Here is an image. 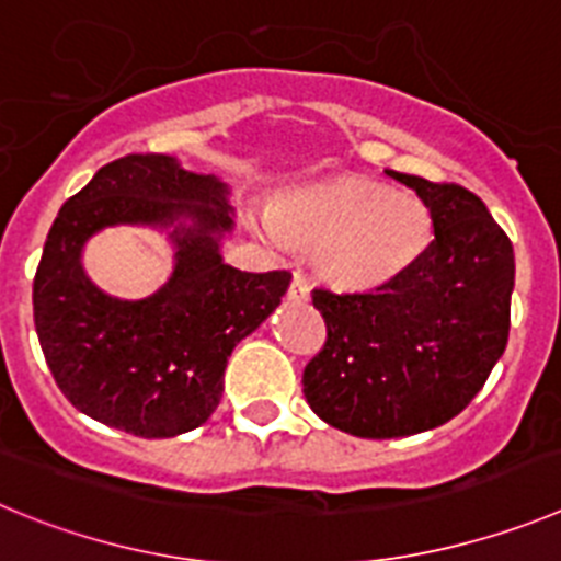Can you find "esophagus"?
<instances>
[{"instance_id": "obj_1", "label": "esophagus", "mask_w": 561, "mask_h": 561, "mask_svg": "<svg viewBox=\"0 0 561 561\" xmlns=\"http://www.w3.org/2000/svg\"><path fill=\"white\" fill-rule=\"evenodd\" d=\"M287 296H290L293 301H307V296H310V285L305 282V276L296 274L290 282V290H287Z\"/></svg>"}]
</instances>
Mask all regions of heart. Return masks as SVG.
Masks as SVG:
<instances>
[{"label":"heart","mask_w":561,"mask_h":561,"mask_svg":"<svg viewBox=\"0 0 561 561\" xmlns=\"http://www.w3.org/2000/svg\"><path fill=\"white\" fill-rule=\"evenodd\" d=\"M260 231L274 243L318 249V265L337 285H380L431 243V211L416 195L366 179H341L293 195Z\"/></svg>","instance_id":"b5f03b06"}]
</instances>
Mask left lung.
<instances>
[{
    "instance_id": "8db88e82",
    "label": "left lung",
    "mask_w": 561,
    "mask_h": 561,
    "mask_svg": "<svg viewBox=\"0 0 561 561\" xmlns=\"http://www.w3.org/2000/svg\"><path fill=\"white\" fill-rule=\"evenodd\" d=\"M427 206L433 240L371 290H312L327 341L305 366V397L327 425L397 438L450 422L508 341L514 251L486 204L458 184L386 170Z\"/></svg>"
}]
</instances>
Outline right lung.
<instances>
[{
    "label": "right lung",
    "mask_w": 561,
    "mask_h": 561,
    "mask_svg": "<svg viewBox=\"0 0 561 561\" xmlns=\"http://www.w3.org/2000/svg\"><path fill=\"white\" fill-rule=\"evenodd\" d=\"M117 222L176 224L174 276L148 300L105 297L82 274L84 240ZM231 226L226 184L161 153L111 161L60 206L33 279V318L49 371L78 411L142 438L179 436L211 416L231 350L290 285L287 271L226 265L220 237Z\"/></svg>",
    "instance_id": "1"
}]
</instances>
